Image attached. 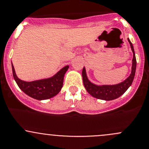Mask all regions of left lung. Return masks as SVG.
<instances>
[{"label":"left lung","mask_w":149,"mask_h":149,"mask_svg":"<svg viewBox=\"0 0 149 149\" xmlns=\"http://www.w3.org/2000/svg\"><path fill=\"white\" fill-rule=\"evenodd\" d=\"M128 42L131 45V48L133 52V60H132V67L131 73L130 76L127 78L125 80L117 85H97L92 83L88 79L86 74L85 68L84 67L82 70V79H83V84L85 86L86 90L90 95L93 97L97 98V99L104 100H112L116 98L119 97L122 95L125 91L128 89V87L132 85L133 79H134L135 73H136V59L135 55L134 49H133V44L131 42L129 39H128Z\"/></svg>","instance_id":"left-lung-1"}]
</instances>
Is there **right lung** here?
<instances>
[{"mask_svg": "<svg viewBox=\"0 0 149 149\" xmlns=\"http://www.w3.org/2000/svg\"><path fill=\"white\" fill-rule=\"evenodd\" d=\"M11 64L13 78L19 88L27 95L39 100L49 99L56 95L60 92L63 86L64 74L69 68L68 65L65 66L61 69L56 74L47 79H39L32 82H26L20 79L16 76L14 67L13 64Z\"/></svg>", "mask_w": 149, "mask_h": 149, "instance_id": "obj_1", "label": "right lung"}]
</instances>
